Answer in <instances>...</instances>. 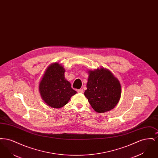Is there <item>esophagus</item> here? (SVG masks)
Returning a JSON list of instances; mask_svg holds the SVG:
<instances>
[{"mask_svg":"<svg viewBox=\"0 0 158 158\" xmlns=\"http://www.w3.org/2000/svg\"><path fill=\"white\" fill-rule=\"evenodd\" d=\"M83 89H78V90H77V92H78V93H83Z\"/></svg>","mask_w":158,"mask_h":158,"instance_id":"34e87169","label":"esophagus"}]
</instances>
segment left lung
<instances>
[{
	"mask_svg": "<svg viewBox=\"0 0 158 158\" xmlns=\"http://www.w3.org/2000/svg\"><path fill=\"white\" fill-rule=\"evenodd\" d=\"M87 89L84 95L97 113H105L118 103L121 94L120 83L113 73L104 68L88 70Z\"/></svg>",
	"mask_w": 158,
	"mask_h": 158,
	"instance_id": "left-lung-1",
	"label": "left lung"
}]
</instances>
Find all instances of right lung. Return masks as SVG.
Masks as SVG:
<instances>
[{
    "label": "right lung",
    "mask_w": 158,
    "mask_h": 158,
    "mask_svg": "<svg viewBox=\"0 0 158 158\" xmlns=\"http://www.w3.org/2000/svg\"><path fill=\"white\" fill-rule=\"evenodd\" d=\"M65 70L59 63H54L47 68L39 83L41 97L47 105L60 108L67 104L76 91L64 77Z\"/></svg>",
    "instance_id": "right-lung-1"
}]
</instances>
